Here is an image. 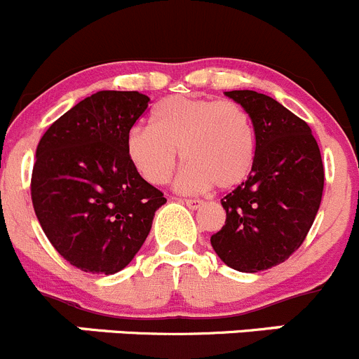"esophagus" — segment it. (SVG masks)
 <instances>
[{
    "label": "esophagus",
    "instance_id": "obj_1",
    "mask_svg": "<svg viewBox=\"0 0 359 359\" xmlns=\"http://www.w3.org/2000/svg\"><path fill=\"white\" fill-rule=\"evenodd\" d=\"M184 203H186V207L191 208V210H198V208H201L203 201L201 200H186Z\"/></svg>",
    "mask_w": 359,
    "mask_h": 359
}]
</instances>
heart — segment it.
Instances as JSON below:
<instances>
[{"mask_svg":"<svg viewBox=\"0 0 359 359\" xmlns=\"http://www.w3.org/2000/svg\"><path fill=\"white\" fill-rule=\"evenodd\" d=\"M179 152L187 163L179 179L184 191L235 189L256 159L252 119L235 102L170 96L152 110V128H131L126 154L147 182L161 186L173 175Z\"/></svg>","mask_w":359,"mask_h":359,"instance_id":"heart-1","label":"heart"}]
</instances>
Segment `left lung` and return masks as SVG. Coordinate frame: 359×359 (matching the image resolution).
<instances>
[{
	"label": "left lung",
	"instance_id": "obj_1",
	"mask_svg": "<svg viewBox=\"0 0 359 359\" xmlns=\"http://www.w3.org/2000/svg\"><path fill=\"white\" fill-rule=\"evenodd\" d=\"M256 131L250 175L221 200L226 222L210 243L233 270L256 273L280 264L304 243L319 210L325 168L305 121L256 91H228Z\"/></svg>",
	"mask_w": 359,
	"mask_h": 359
}]
</instances>
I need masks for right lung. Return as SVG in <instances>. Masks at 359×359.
I'll return each mask as SVG.
<instances>
[{
  "label": "right lung",
  "mask_w": 359,
  "mask_h": 359,
  "mask_svg": "<svg viewBox=\"0 0 359 359\" xmlns=\"http://www.w3.org/2000/svg\"><path fill=\"white\" fill-rule=\"evenodd\" d=\"M151 98L98 91L41 137L31 177L34 214L54 249L91 273L121 272L166 203L126 154V137Z\"/></svg>",
  "instance_id": "add662e5"
}]
</instances>
